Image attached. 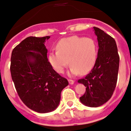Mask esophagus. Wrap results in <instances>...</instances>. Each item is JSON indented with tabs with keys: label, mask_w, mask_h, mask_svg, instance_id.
Returning a JSON list of instances; mask_svg holds the SVG:
<instances>
[{
	"label": "esophagus",
	"mask_w": 131,
	"mask_h": 131,
	"mask_svg": "<svg viewBox=\"0 0 131 131\" xmlns=\"http://www.w3.org/2000/svg\"><path fill=\"white\" fill-rule=\"evenodd\" d=\"M68 81H69V83L70 84H73L74 82H75V81H74L73 80H72V79H69Z\"/></svg>",
	"instance_id": "1"
}]
</instances>
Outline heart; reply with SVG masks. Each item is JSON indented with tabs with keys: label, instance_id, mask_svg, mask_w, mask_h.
<instances>
[{
	"label": "heart",
	"instance_id": "obj_1",
	"mask_svg": "<svg viewBox=\"0 0 131 131\" xmlns=\"http://www.w3.org/2000/svg\"><path fill=\"white\" fill-rule=\"evenodd\" d=\"M56 49L49 53L48 58L59 73H63L70 63V75H85L93 68L97 56L96 42L90 38L73 36L63 38L57 43Z\"/></svg>",
	"mask_w": 131,
	"mask_h": 131
}]
</instances>
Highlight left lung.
<instances>
[{
  "mask_svg": "<svg viewBox=\"0 0 131 131\" xmlns=\"http://www.w3.org/2000/svg\"><path fill=\"white\" fill-rule=\"evenodd\" d=\"M97 37V58L93 69L78 82L86 87L80 102L90 107H98L111 98L116 88L119 64L116 41L100 28L93 26Z\"/></svg>",
  "mask_w": 131,
  "mask_h": 131,
  "instance_id": "1",
  "label": "left lung"
}]
</instances>
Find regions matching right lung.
Listing matches in <instances>:
<instances>
[{"mask_svg": "<svg viewBox=\"0 0 131 131\" xmlns=\"http://www.w3.org/2000/svg\"><path fill=\"white\" fill-rule=\"evenodd\" d=\"M49 38L28 37L13 49L11 56L12 79L19 97L26 106L39 113L54 110L61 92L69 84L48 61L44 43Z\"/></svg>", "mask_w": 131, "mask_h": 131, "instance_id": "1", "label": "right lung"}]
</instances>
